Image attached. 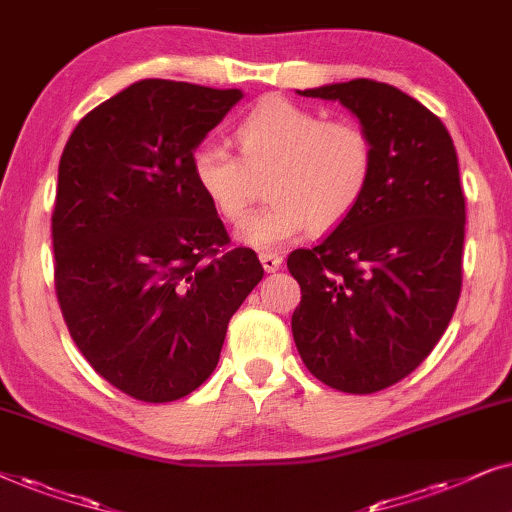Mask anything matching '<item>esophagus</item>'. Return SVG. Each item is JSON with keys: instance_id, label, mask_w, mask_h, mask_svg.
Masks as SVG:
<instances>
[{"instance_id": "obj_1", "label": "esophagus", "mask_w": 512, "mask_h": 512, "mask_svg": "<svg viewBox=\"0 0 512 512\" xmlns=\"http://www.w3.org/2000/svg\"><path fill=\"white\" fill-rule=\"evenodd\" d=\"M260 262H262L264 271L274 274V271H278V267H281V264H283V257L278 255V252H262Z\"/></svg>"}]
</instances>
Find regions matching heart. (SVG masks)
Masks as SVG:
<instances>
[{"mask_svg": "<svg viewBox=\"0 0 512 512\" xmlns=\"http://www.w3.org/2000/svg\"><path fill=\"white\" fill-rule=\"evenodd\" d=\"M241 156L217 140L194 149L196 185L222 220L241 222L259 180L268 177L270 201L241 224L255 248H276L299 231L342 224L363 201L374 173L370 133L351 119L323 114L271 95L236 128Z\"/></svg>", "mask_w": 512, "mask_h": 512, "instance_id": "heart-1", "label": "heart"}]
</instances>
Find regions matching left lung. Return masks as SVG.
I'll return each mask as SVG.
<instances>
[{
	"mask_svg": "<svg viewBox=\"0 0 512 512\" xmlns=\"http://www.w3.org/2000/svg\"><path fill=\"white\" fill-rule=\"evenodd\" d=\"M299 93L356 114L372 138L374 173L335 231L290 252L302 288L292 337L323 384L377 393L424 363L459 302L466 199L456 149L431 109L381 81Z\"/></svg>",
	"mask_w": 512,
	"mask_h": 512,
	"instance_id": "left-lung-1",
	"label": "left lung"
}]
</instances>
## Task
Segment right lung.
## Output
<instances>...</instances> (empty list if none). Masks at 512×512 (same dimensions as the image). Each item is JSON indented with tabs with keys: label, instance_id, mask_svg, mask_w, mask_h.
Segmentation results:
<instances>
[{
	"label": "right lung",
	"instance_id": "right-lung-1",
	"mask_svg": "<svg viewBox=\"0 0 512 512\" xmlns=\"http://www.w3.org/2000/svg\"><path fill=\"white\" fill-rule=\"evenodd\" d=\"M238 88L145 79L91 109L58 166L56 295L95 372L142 403L185 398L220 360L229 318L264 269L231 248L196 185L199 142Z\"/></svg>",
	"mask_w": 512,
	"mask_h": 512
}]
</instances>
